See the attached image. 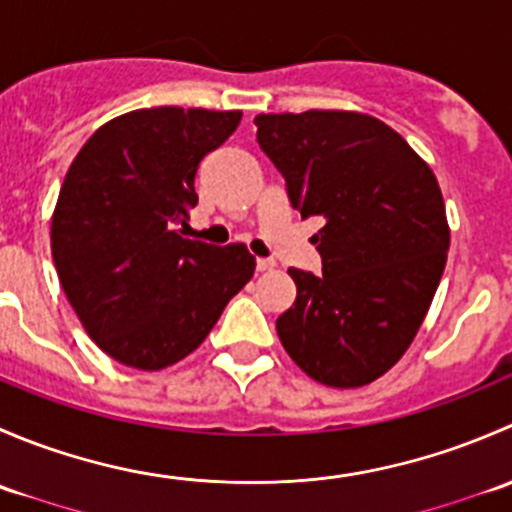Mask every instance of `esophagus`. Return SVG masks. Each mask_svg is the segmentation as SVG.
Returning a JSON list of instances; mask_svg holds the SVG:
<instances>
[{
  "label": "esophagus",
  "mask_w": 512,
  "mask_h": 512,
  "mask_svg": "<svg viewBox=\"0 0 512 512\" xmlns=\"http://www.w3.org/2000/svg\"><path fill=\"white\" fill-rule=\"evenodd\" d=\"M275 270V260L270 257H257V272H270Z\"/></svg>",
  "instance_id": "1"
}]
</instances>
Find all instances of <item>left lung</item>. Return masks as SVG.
Masks as SVG:
<instances>
[{
	"mask_svg": "<svg viewBox=\"0 0 512 512\" xmlns=\"http://www.w3.org/2000/svg\"><path fill=\"white\" fill-rule=\"evenodd\" d=\"M255 126L292 208L324 220L314 235L322 275L287 270L297 299L277 319L282 347L319 384H371L411 347L446 267L436 175L366 113H260Z\"/></svg>",
	"mask_w": 512,
	"mask_h": 512,
	"instance_id": "8db88e82",
	"label": "left lung"
}]
</instances>
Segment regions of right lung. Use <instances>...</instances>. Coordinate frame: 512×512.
Returning <instances> with one entry per match:
<instances>
[{"instance_id":"add662e5","label":"right lung","mask_w":512,"mask_h":512,"mask_svg":"<svg viewBox=\"0 0 512 512\" xmlns=\"http://www.w3.org/2000/svg\"><path fill=\"white\" fill-rule=\"evenodd\" d=\"M240 118L138 108L103 123L66 173L51 255L89 337L121 364L158 371L185 359L255 272L245 245L185 237L200 160Z\"/></svg>"}]
</instances>
